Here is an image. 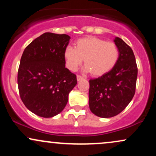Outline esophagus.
<instances>
[{"instance_id": "1", "label": "esophagus", "mask_w": 156, "mask_h": 156, "mask_svg": "<svg viewBox=\"0 0 156 156\" xmlns=\"http://www.w3.org/2000/svg\"><path fill=\"white\" fill-rule=\"evenodd\" d=\"M83 79H84L83 77H82V76H77V80H78V81H79V80H83Z\"/></svg>"}]
</instances>
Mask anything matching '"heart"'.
Masks as SVG:
<instances>
[{
	"instance_id": "heart-1",
	"label": "heart",
	"mask_w": 156,
	"mask_h": 156,
	"mask_svg": "<svg viewBox=\"0 0 156 156\" xmlns=\"http://www.w3.org/2000/svg\"><path fill=\"white\" fill-rule=\"evenodd\" d=\"M66 66L69 70L76 71L84 59L86 70L94 77L110 72L117 65L119 50L114 42L94 37L77 40L74 48L67 47L64 52Z\"/></svg>"
}]
</instances>
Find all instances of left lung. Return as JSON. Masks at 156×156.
Here are the masks:
<instances>
[{
	"instance_id": "1",
	"label": "left lung",
	"mask_w": 156,
	"mask_h": 156,
	"mask_svg": "<svg viewBox=\"0 0 156 156\" xmlns=\"http://www.w3.org/2000/svg\"><path fill=\"white\" fill-rule=\"evenodd\" d=\"M114 42L119 50L117 65L105 75L89 80V108L102 118L121 113L136 92L138 69L133 50L119 37H116Z\"/></svg>"
}]
</instances>
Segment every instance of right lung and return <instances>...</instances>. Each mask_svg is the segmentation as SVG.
Segmentation results:
<instances>
[{"label":"right lung","mask_w":156,"mask_h":156,"mask_svg":"<svg viewBox=\"0 0 156 156\" xmlns=\"http://www.w3.org/2000/svg\"><path fill=\"white\" fill-rule=\"evenodd\" d=\"M70 37L46 32L25 48L20 63V96L28 110L42 117L63 111L77 84L76 76L65 67L64 52Z\"/></svg>","instance_id":"obj_1"}]
</instances>
